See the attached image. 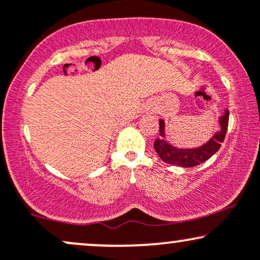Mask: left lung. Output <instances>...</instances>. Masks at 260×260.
I'll use <instances>...</instances> for the list:
<instances>
[{
  "label": "left lung",
  "instance_id": "left-lung-1",
  "mask_svg": "<svg viewBox=\"0 0 260 260\" xmlns=\"http://www.w3.org/2000/svg\"><path fill=\"white\" fill-rule=\"evenodd\" d=\"M221 131L217 132L207 144L201 148L196 149H178L170 145L165 140V134H164V121L160 120V131L159 138L155 139L154 148L160 159L165 162L171 164V165L182 166V168H193V166L203 164L204 161L210 159L214 154L221 147V143L225 139L226 132L229 127V111L226 110L225 115L219 120Z\"/></svg>",
  "mask_w": 260,
  "mask_h": 260
}]
</instances>
